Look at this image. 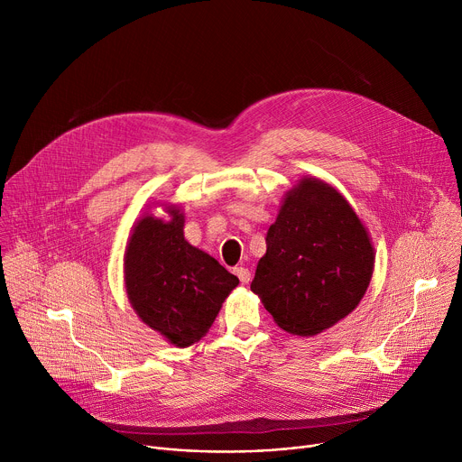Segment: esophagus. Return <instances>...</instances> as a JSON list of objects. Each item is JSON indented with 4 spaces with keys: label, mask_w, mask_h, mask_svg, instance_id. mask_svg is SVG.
Listing matches in <instances>:
<instances>
[{
    "label": "esophagus",
    "mask_w": 462,
    "mask_h": 462,
    "mask_svg": "<svg viewBox=\"0 0 462 462\" xmlns=\"http://www.w3.org/2000/svg\"><path fill=\"white\" fill-rule=\"evenodd\" d=\"M234 273H236V276L239 278L241 283H248V282H250V276H252V274H250V271H248L246 267H236Z\"/></svg>",
    "instance_id": "obj_1"
}]
</instances>
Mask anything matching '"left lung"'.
<instances>
[{
  "label": "left lung",
  "mask_w": 462,
  "mask_h": 462,
  "mask_svg": "<svg viewBox=\"0 0 462 462\" xmlns=\"http://www.w3.org/2000/svg\"><path fill=\"white\" fill-rule=\"evenodd\" d=\"M250 289L287 333L312 337L346 318L373 276L369 236L344 197L318 179L291 189L267 232Z\"/></svg>",
  "instance_id": "left-lung-1"
}]
</instances>
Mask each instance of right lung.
Listing matches in <instances>:
<instances>
[{
    "label": "right lung",
    "instance_id": "obj_1",
    "mask_svg": "<svg viewBox=\"0 0 462 462\" xmlns=\"http://www.w3.org/2000/svg\"><path fill=\"white\" fill-rule=\"evenodd\" d=\"M171 221L146 216L125 248V291L139 318L177 347L199 342L239 280L182 236V214Z\"/></svg>",
    "mask_w": 462,
    "mask_h": 462
}]
</instances>
